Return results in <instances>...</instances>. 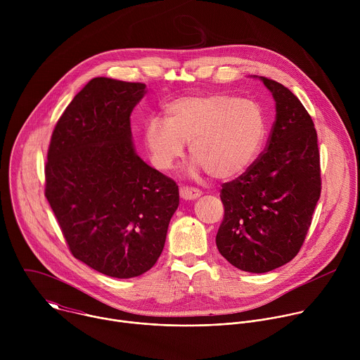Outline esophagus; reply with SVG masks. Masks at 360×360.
<instances>
[{
	"label": "esophagus",
	"instance_id": "esophagus-1",
	"mask_svg": "<svg viewBox=\"0 0 360 360\" xmlns=\"http://www.w3.org/2000/svg\"><path fill=\"white\" fill-rule=\"evenodd\" d=\"M200 193H202V192H200L199 189L191 188V186H182V188L179 189V195H181V198L185 199V200L196 199V198L200 196Z\"/></svg>",
	"mask_w": 360,
	"mask_h": 360
}]
</instances>
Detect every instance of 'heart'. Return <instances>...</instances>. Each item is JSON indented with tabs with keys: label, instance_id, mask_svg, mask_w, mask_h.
Here are the masks:
<instances>
[{
	"label": "heart",
	"instance_id": "heart-1",
	"mask_svg": "<svg viewBox=\"0 0 360 360\" xmlns=\"http://www.w3.org/2000/svg\"><path fill=\"white\" fill-rule=\"evenodd\" d=\"M266 120L258 102L225 92L181 96L167 105L165 120L143 124V141L158 169L168 171L189 143L198 169L217 179L233 178L258 157Z\"/></svg>",
	"mask_w": 360,
	"mask_h": 360
}]
</instances>
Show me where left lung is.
I'll use <instances>...</instances> for the list:
<instances>
[{"label": "left lung", "mask_w": 360, "mask_h": 360, "mask_svg": "<svg viewBox=\"0 0 360 360\" xmlns=\"http://www.w3.org/2000/svg\"><path fill=\"white\" fill-rule=\"evenodd\" d=\"M276 102L265 150L221 189L224 221L217 246L235 268L264 274L292 261L321 196V155L314 121L282 84L261 77Z\"/></svg>", "instance_id": "obj_1"}]
</instances>
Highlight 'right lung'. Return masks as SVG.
I'll return each instance as SVG.
<instances>
[{"instance_id":"right-lung-1","label":"right lung","mask_w":360,"mask_h":360,"mask_svg":"<svg viewBox=\"0 0 360 360\" xmlns=\"http://www.w3.org/2000/svg\"><path fill=\"white\" fill-rule=\"evenodd\" d=\"M145 84L98 77L60 117L46 153L45 198L71 253L107 276L149 271L179 205L174 179L135 153L131 112Z\"/></svg>"}]
</instances>
